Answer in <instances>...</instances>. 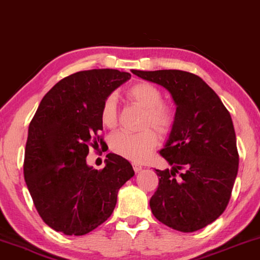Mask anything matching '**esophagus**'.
I'll list each match as a JSON object with an SVG mask.
<instances>
[{
	"mask_svg": "<svg viewBox=\"0 0 260 260\" xmlns=\"http://www.w3.org/2000/svg\"><path fill=\"white\" fill-rule=\"evenodd\" d=\"M133 168L135 170V173H140L142 170V167L140 165H137V163H134L133 165Z\"/></svg>",
	"mask_w": 260,
	"mask_h": 260,
	"instance_id": "esophagus-1",
	"label": "esophagus"
}]
</instances>
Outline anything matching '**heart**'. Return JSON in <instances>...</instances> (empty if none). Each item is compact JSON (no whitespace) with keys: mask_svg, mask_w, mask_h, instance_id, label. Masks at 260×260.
I'll list each match as a JSON object with an SVG mask.
<instances>
[{"mask_svg":"<svg viewBox=\"0 0 260 260\" xmlns=\"http://www.w3.org/2000/svg\"><path fill=\"white\" fill-rule=\"evenodd\" d=\"M125 93L131 102L145 109L142 126H152L163 136L172 133L176 123V112L172 105L163 102V93L157 86L147 81H140L131 85ZM101 119L105 126H116L118 110L117 99L113 94H109L103 101ZM157 142V135L152 129H145L136 134L118 131L110 138V149L133 162H143L150 156Z\"/></svg>","mask_w":260,"mask_h":260,"instance_id":"obj_1","label":"heart"}]
</instances>
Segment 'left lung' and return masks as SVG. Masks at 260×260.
Masks as SVG:
<instances>
[{
	"instance_id": "obj_1",
	"label": "left lung",
	"mask_w": 260,
	"mask_h": 260,
	"mask_svg": "<svg viewBox=\"0 0 260 260\" xmlns=\"http://www.w3.org/2000/svg\"><path fill=\"white\" fill-rule=\"evenodd\" d=\"M166 87L176 104V123L159 155L172 169L158 170L150 199L158 221L180 232H195L215 221L229 205L239 154L229 110L193 73L180 70L137 71Z\"/></svg>"
}]
</instances>
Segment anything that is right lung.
<instances>
[{"label":"right lung","mask_w":260,"mask_h":260,"mask_svg":"<svg viewBox=\"0 0 260 260\" xmlns=\"http://www.w3.org/2000/svg\"><path fill=\"white\" fill-rule=\"evenodd\" d=\"M118 70L80 71L56 83L29 123L23 174L39 215L56 232L84 236L106 221L119 188L135 175L127 159L106 155L88 167L90 148L104 145L103 101L130 79Z\"/></svg>","instance_id":"right-lung-1"}]
</instances>
